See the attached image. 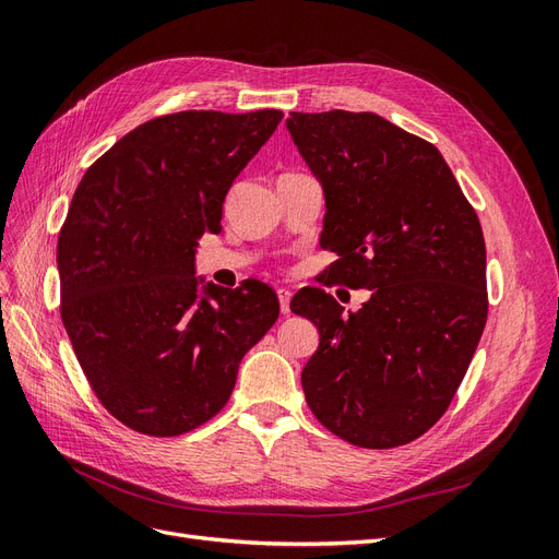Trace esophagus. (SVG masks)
Listing matches in <instances>:
<instances>
[{"instance_id":"esophagus-1","label":"esophagus","mask_w":559,"mask_h":559,"mask_svg":"<svg viewBox=\"0 0 559 559\" xmlns=\"http://www.w3.org/2000/svg\"><path fill=\"white\" fill-rule=\"evenodd\" d=\"M277 298H280V310L282 314H289V302H292V292L289 289H277Z\"/></svg>"}]
</instances>
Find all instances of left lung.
<instances>
[{
  "instance_id": "1",
  "label": "left lung",
  "mask_w": 559,
  "mask_h": 559,
  "mask_svg": "<svg viewBox=\"0 0 559 559\" xmlns=\"http://www.w3.org/2000/svg\"><path fill=\"white\" fill-rule=\"evenodd\" d=\"M286 128L326 200L329 277L368 289L343 314L308 286L292 310L319 329L300 373L314 417L343 441L386 450L448 411L487 321L485 240L433 144L370 111H292Z\"/></svg>"
}]
</instances>
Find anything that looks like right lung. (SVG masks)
Listing matches in <instances>:
<instances>
[{
    "label": "right lung",
    "mask_w": 559,
    "mask_h": 559,
    "mask_svg": "<svg viewBox=\"0 0 559 559\" xmlns=\"http://www.w3.org/2000/svg\"><path fill=\"white\" fill-rule=\"evenodd\" d=\"M280 109L167 114L118 140L72 198L58 238L60 314L99 403L146 436H179L228 403L245 354L280 317L251 280L195 277V247L282 121Z\"/></svg>",
    "instance_id": "obj_1"
}]
</instances>
